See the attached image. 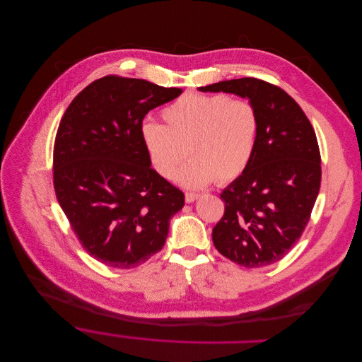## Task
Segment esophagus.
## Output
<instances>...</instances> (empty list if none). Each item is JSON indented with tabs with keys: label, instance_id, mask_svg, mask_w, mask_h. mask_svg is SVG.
I'll list each match as a JSON object with an SVG mask.
<instances>
[{
	"label": "esophagus",
	"instance_id": "obj_1",
	"mask_svg": "<svg viewBox=\"0 0 362 362\" xmlns=\"http://www.w3.org/2000/svg\"><path fill=\"white\" fill-rule=\"evenodd\" d=\"M198 198H199V195L195 194V192H187V194H185V201H187V202H194V201L198 199Z\"/></svg>",
	"mask_w": 362,
	"mask_h": 362
}]
</instances>
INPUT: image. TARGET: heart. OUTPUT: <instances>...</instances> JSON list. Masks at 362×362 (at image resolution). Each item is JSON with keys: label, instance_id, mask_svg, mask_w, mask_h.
<instances>
[{"label": "heart", "instance_id": "heart-1", "mask_svg": "<svg viewBox=\"0 0 362 362\" xmlns=\"http://www.w3.org/2000/svg\"><path fill=\"white\" fill-rule=\"evenodd\" d=\"M163 118L165 125L146 121L139 129L161 178L174 180L185 154L189 161L180 173L185 188H204L214 180L230 182L248 167L259 132V117L250 101L189 93L164 108Z\"/></svg>", "mask_w": 362, "mask_h": 362}]
</instances>
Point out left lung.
I'll use <instances>...</instances> for the list:
<instances>
[{"label": "left lung", "mask_w": 362, "mask_h": 362, "mask_svg": "<svg viewBox=\"0 0 362 362\" xmlns=\"http://www.w3.org/2000/svg\"><path fill=\"white\" fill-rule=\"evenodd\" d=\"M198 90L247 98L258 112L252 158L221 192L226 212L212 230V241L224 257L243 267L271 265L298 241L320 192L321 157L314 128L284 90L258 78Z\"/></svg>", "instance_id": "obj_1"}]
</instances>
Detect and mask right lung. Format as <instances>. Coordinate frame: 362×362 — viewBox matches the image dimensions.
I'll return each mask as SVG.
<instances>
[{
	"mask_svg": "<svg viewBox=\"0 0 362 362\" xmlns=\"http://www.w3.org/2000/svg\"><path fill=\"white\" fill-rule=\"evenodd\" d=\"M139 78L108 76L68 105L54 144L57 199L86 251L119 269L163 250L184 194L161 178L141 141L142 119L180 97Z\"/></svg>",
	"mask_w": 362,
	"mask_h": 362,
	"instance_id": "obj_1",
	"label": "right lung"
}]
</instances>
